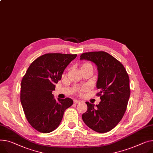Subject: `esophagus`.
<instances>
[{"mask_svg":"<svg viewBox=\"0 0 153 153\" xmlns=\"http://www.w3.org/2000/svg\"><path fill=\"white\" fill-rule=\"evenodd\" d=\"M80 101H79V100H74V103L75 104H77V103H80Z\"/></svg>","mask_w":153,"mask_h":153,"instance_id":"obj_1","label":"esophagus"}]
</instances>
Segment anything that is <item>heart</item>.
I'll use <instances>...</instances> for the list:
<instances>
[{"mask_svg":"<svg viewBox=\"0 0 153 153\" xmlns=\"http://www.w3.org/2000/svg\"><path fill=\"white\" fill-rule=\"evenodd\" d=\"M89 65V64H85V65H84V66H85V65ZM87 87H84V88H81V89H80V91H83V90H85V89H87Z\"/></svg>","mask_w":153,"mask_h":153,"instance_id":"b5f03b06","label":"heart"}]
</instances>
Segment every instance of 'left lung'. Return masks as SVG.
Returning <instances> with one entry per match:
<instances>
[{
    "mask_svg": "<svg viewBox=\"0 0 153 153\" xmlns=\"http://www.w3.org/2000/svg\"><path fill=\"white\" fill-rule=\"evenodd\" d=\"M80 57L97 66L100 91L97 95L101 99L96 106L87 101L82 120L91 129L105 133L114 128L125 114L130 95L128 75L123 64L103 51L84 53Z\"/></svg>",
    "mask_w": 153,
    "mask_h": 153,
    "instance_id": "8db88e82",
    "label": "left lung"
}]
</instances>
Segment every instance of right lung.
Returning a JSON list of instances; mask_svg holds the SVG:
<instances>
[{"mask_svg": "<svg viewBox=\"0 0 153 153\" xmlns=\"http://www.w3.org/2000/svg\"><path fill=\"white\" fill-rule=\"evenodd\" d=\"M76 54L47 53L36 58L22 80L20 101L29 124L41 133L56 129L65 110L73 104L71 98L56 100L52 91L67 66Z\"/></svg>", "mask_w": 153, "mask_h": 153, "instance_id": "obj_1", "label": "right lung"}]
</instances>
